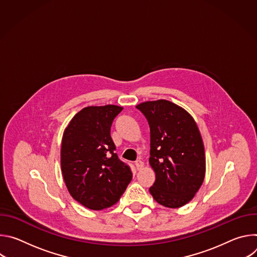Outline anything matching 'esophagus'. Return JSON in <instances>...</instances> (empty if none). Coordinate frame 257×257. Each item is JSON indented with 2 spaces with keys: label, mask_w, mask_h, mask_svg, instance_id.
Returning a JSON list of instances; mask_svg holds the SVG:
<instances>
[{
  "label": "esophagus",
  "mask_w": 257,
  "mask_h": 257,
  "mask_svg": "<svg viewBox=\"0 0 257 257\" xmlns=\"http://www.w3.org/2000/svg\"><path fill=\"white\" fill-rule=\"evenodd\" d=\"M135 166H136V169L137 170H141L142 168H143V166H144V164H143V162L142 161H136L135 162Z\"/></svg>",
  "instance_id": "34e87169"
}]
</instances>
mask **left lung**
Here are the masks:
<instances>
[{
    "label": "left lung",
    "mask_w": 257,
    "mask_h": 257,
    "mask_svg": "<svg viewBox=\"0 0 257 257\" xmlns=\"http://www.w3.org/2000/svg\"><path fill=\"white\" fill-rule=\"evenodd\" d=\"M136 107L151 128L150 165L156 173L151 194L166 207L187 204L205 177L204 145L195 120L167 99L143 101Z\"/></svg>",
    "instance_id": "8db88e82"
}]
</instances>
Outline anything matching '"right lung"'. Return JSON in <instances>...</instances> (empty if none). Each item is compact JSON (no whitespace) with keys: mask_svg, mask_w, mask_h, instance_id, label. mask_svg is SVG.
<instances>
[{"mask_svg":"<svg viewBox=\"0 0 257 257\" xmlns=\"http://www.w3.org/2000/svg\"><path fill=\"white\" fill-rule=\"evenodd\" d=\"M123 107L91 105L79 111L64 130L61 170L70 195L99 210L116 204L132 179L130 168L114 153L111 126Z\"/></svg>","mask_w":257,"mask_h":257,"instance_id":"obj_1","label":"right lung"}]
</instances>
